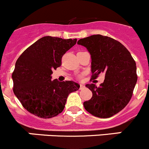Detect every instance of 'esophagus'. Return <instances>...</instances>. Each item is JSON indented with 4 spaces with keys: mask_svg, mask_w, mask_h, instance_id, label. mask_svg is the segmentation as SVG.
Instances as JSON below:
<instances>
[{
    "mask_svg": "<svg viewBox=\"0 0 149 149\" xmlns=\"http://www.w3.org/2000/svg\"><path fill=\"white\" fill-rule=\"evenodd\" d=\"M84 87H85V86H84V84H80V90H82V89H84Z\"/></svg>",
    "mask_w": 149,
    "mask_h": 149,
    "instance_id": "34e87169",
    "label": "esophagus"
}]
</instances>
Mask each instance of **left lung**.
Masks as SVG:
<instances>
[{"label": "left lung", "instance_id": "1", "mask_svg": "<svg viewBox=\"0 0 149 149\" xmlns=\"http://www.w3.org/2000/svg\"><path fill=\"white\" fill-rule=\"evenodd\" d=\"M77 43L87 48L91 55V80L101 73L105 75L99 87L86 84L93 97L84 102V109L98 118H110L131 100L137 80L135 61L124 45L107 36L95 34Z\"/></svg>", "mask_w": 149, "mask_h": 149}]
</instances>
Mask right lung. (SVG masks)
Wrapping results in <instances>:
<instances>
[{
  "label": "right lung",
  "mask_w": 149,
  "mask_h": 149,
  "mask_svg": "<svg viewBox=\"0 0 149 149\" xmlns=\"http://www.w3.org/2000/svg\"><path fill=\"white\" fill-rule=\"evenodd\" d=\"M76 41L47 36L19 56L12 76L13 91L28 112L41 118H51L63 111L68 95L79 90L80 85L75 81H51V76Z\"/></svg>",
  "instance_id": "1"
}]
</instances>
